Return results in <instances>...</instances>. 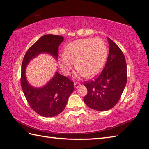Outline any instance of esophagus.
Wrapping results in <instances>:
<instances>
[{
	"label": "esophagus",
	"mask_w": 149,
	"mask_h": 149,
	"mask_svg": "<svg viewBox=\"0 0 149 149\" xmlns=\"http://www.w3.org/2000/svg\"><path fill=\"white\" fill-rule=\"evenodd\" d=\"M74 85L76 88H77L79 86H80V84L78 83V82H75V83L74 84Z\"/></svg>",
	"instance_id": "obj_1"
}]
</instances>
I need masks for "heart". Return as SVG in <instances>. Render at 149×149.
I'll use <instances>...</instances> for the list:
<instances>
[{"instance_id":"obj_1","label":"heart","mask_w":149,"mask_h":149,"mask_svg":"<svg viewBox=\"0 0 149 149\" xmlns=\"http://www.w3.org/2000/svg\"><path fill=\"white\" fill-rule=\"evenodd\" d=\"M107 50L101 39H79L70 42L61 57V67L65 73L76 61L78 74L91 78L99 73L107 58Z\"/></svg>"}]
</instances>
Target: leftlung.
I'll return each instance as SVG.
<instances>
[{"label": "left lung", "instance_id": "left-lung-1", "mask_svg": "<svg viewBox=\"0 0 149 149\" xmlns=\"http://www.w3.org/2000/svg\"><path fill=\"white\" fill-rule=\"evenodd\" d=\"M107 63L101 73L92 80L85 81L87 94L86 105L97 111L110 110L119 101L127 82V65L120 48L110 39Z\"/></svg>", "mask_w": 149, "mask_h": 149}]
</instances>
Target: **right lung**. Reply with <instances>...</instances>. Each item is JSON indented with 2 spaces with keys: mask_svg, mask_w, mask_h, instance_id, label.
<instances>
[{
  "mask_svg": "<svg viewBox=\"0 0 149 149\" xmlns=\"http://www.w3.org/2000/svg\"><path fill=\"white\" fill-rule=\"evenodd\" d=\"M63 41L64 38L58 35L42 36L29 48L22 62L21 86L25 97L32 110L45 117H55L64 110L69 95L74 90L73 82L56 72L43 87H34L26 78V68L30 61L42 53L57 59L58 46Z\"/></svg>",
  "mask_w": 149,
  "mask_h": 149,
  "instance_id": "add662e5",
  "label": "right lung"
}]
</instances>
